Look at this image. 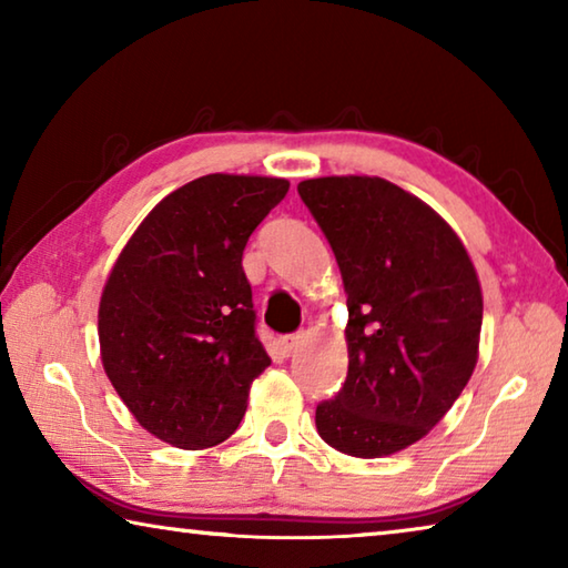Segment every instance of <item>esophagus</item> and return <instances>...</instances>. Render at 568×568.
Segmentation results:
<instances>
[{
  "label": "esophagus",
  "mask_w": 568,
  "mask_h": 568,
  "mask_svg": "<svg viewBox=\"0 0 568 568\" xmlns=\"http://www.w3.org/2000/svg\"><path fill=\"white\" fill-rule=\"evenodd\" d=\"M303 338H305V335H303V333H293V335H285V338H283V345H285V351H287V353H295L297 348H301V343H303Z\"/></svg>",
  "instance_id": "obj_1"
}]
</instances>
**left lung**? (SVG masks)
<instances>
[{"instance_id": "obj_1", "label": "left lung", "mask_w": 568, "mask_h": 568, "mask_svg": "<svg viewBox=\"0 0 568 568\" xmlns=\"http://www.w3.org/2000/svg\"><path fill=\"white\" fill-rule=\"evenodd\" d=\"M297 195L348 293V376L315 426L348 456L396 454L446 416L476 368L474 263L434 210L383 178H315Z\"/></svg>"}]
</instances>
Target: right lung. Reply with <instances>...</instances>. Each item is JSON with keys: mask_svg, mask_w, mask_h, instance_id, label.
Instances as JSON below:
<instances>
[{"mask_svg": "<svg viewBox=\"0 0 568 568\" xmlns=\"http://www.w3.org/2000/svg\"><path fill=\"white\" fill-rule=\"evenodd\" d=\"M287 180L205 175L134 230L100 301L104 373L165 444L197 450L235 434L271 358L257 341L243 250Z\"/></svg>", "mask_w": 568, "mask_h": 568, "instance_id": "1", "label": "right lung"}]
</instances>
